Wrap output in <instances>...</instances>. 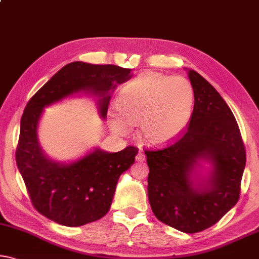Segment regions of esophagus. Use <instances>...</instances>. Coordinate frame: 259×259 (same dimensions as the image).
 Returning a JSON list of instances; mask_svg holds the SVG:
<instances>
[{"mask_svg": "<svg viewBox=\"0 0 259 259\" xmlns=\"http://www.w3.org/2000/svg\"><path fill=\"white\" fill-rule=\"evenodd\" d=\"M135 158H137V161H139V162H143V161H146V155L142 152H139Z\"/></svg>", "mask_w": 259, "mask_h": 259, "instance_id": "1", "label": "esophagus"}]
</instances>
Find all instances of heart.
Segmentation results:
<instances>
[{"mask_svg": "<svg viewBox=\"0 0 259 259\" xmlns=\"http://www.w3.org/2000/svg\"><path fill=\"white\" fill-rule=\"evenodd\" d=\"M114 105L118 114L110 118L113 132L124 135L128 124H139V133L146 142L165 145L181 137L189 126L194 90L183 76L145 71L119 91Z\"/></svg>", "mask_w": 259, "mask_h": 259, "instance_id": "heart-1", "label": "heart"}]
</instances>
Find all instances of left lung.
<instances>
[{
  "mask_svg": "<svg viewBox=\"0 0 259 259\" xmlns=\"http://www.w3.org/2000/svg\"><path fill=\"white\" fill-rule=\"evenodd\" d=\"M194 106L186 132L176 142L145 150L148 199L158 220L193 234L215 225L240 198L245 149L232 110L212 84L188 70ZM211 165L200 177L201 162Z\"/></svg>",
  "mask_w": 259,
  "mask_h": 259,
  "instance_id": "obj_1",
  "label": "left lung"
}]
</instances>
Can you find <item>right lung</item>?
<instances>
[{"mask_svg": "<svg viewBox=\"0 0 259 259\" xmlns=\"http://www.w3.org/2000/svg\"><path fill=\"white\" fill-rule=\"evenodd\" d=\"M132 69L75 61L54 74L30 99L21 119L16 162L34 208L68 227L97 221L109 212L119 177L134 163L138 149L118 153L94 148L68 163L47 156L38 139L44 109L78 94L98 98V113L106 118L111 94L132 77Z\"/></svg>", "mask_w": 259, "mask_h": 259, "instance_id": "obj_1", "label": "right lung"}]
</instances>
